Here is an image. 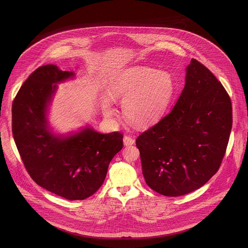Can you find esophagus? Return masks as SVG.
<instances>
[{"mask_svg":"<svg viewBox=\"0 0 248 248\" xmlns=\"http://www.w3.org/2000/svg\"><path fill=\"white\" fill-rule=\"evenodd\" d=\"M134 142H135V140H134L132 137L126 136V135L124 137V144L125 146H130V145H132Z\"/></svg>","mask_w":248,"mask_h":248,"instance_id":"1","label":"esophagus"}]
</instances>
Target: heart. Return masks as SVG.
<instances>
[{
	"instance_id": "1",
	"label": "heart",
	"mask_w": 248,
	"mask_h": 248,
	"mask_svg": "<svg viewBox=\"0 0 248 248\" xmlns=\"http://www.w3.org/2000/svg\"><path fill=\"white\" fill-rule=\"evenodd\" d=\"M111 92L123 103L125 118L137 126H146L158 122L166 113L175 92L171 74L149 66H131L124 69L111 83ZM104 108L114 114L111 106Z\"/></svg>"
}]
</instances>
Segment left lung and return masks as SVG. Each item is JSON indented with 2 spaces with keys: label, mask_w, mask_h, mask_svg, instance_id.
<instances>
[{
  "label": "left lung",
  "mask_w": 248,
  "mask_h": 248,
  "mask_svg": "<svg viewBox=\"0 0 248 248\" xmlns=\"http://www.w3.org/2000/svg\"><path fill=\"white\" fill-rule=\"evenodd\" d=\"M232 125L231 98L195 59L172 110L136 138L147 186L165 196H181L204 186L219 170Z\"/></svg>",
  "instance_id": "obj_1"
}]
</instances>
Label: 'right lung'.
Listing matches in <instances>:
<instances>
[{
    "label": "right lung",
    "instance_id": "add662e5",
    "mask_svg": "<svg viewBox=\"0 0 248 248\" xmlns=\"http://www.w3.org/2000/svg\"><path fill=\"white\" fill-rule=\"evenodd\" d=\"M74 77L55 64L35 69L14 100L13 135L35 183L67 200H83L103 185L110 162L123 148L124 135L89 127L65 137L52 133L46 116L56 84Z\"/></svg>",
    "mask_w": 248,
    "mask_h": 248
}]
</instances>
